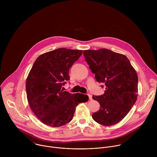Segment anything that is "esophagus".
Masks as SVG:
<instances>
[{"mask_svg":"<svg viewBox=\"0 0 157 157\" xmlns=\"http://www.w3.org/2000/svg\"><path fill=\"white\" fill-rule=\"evenodd\" d=\"M88 95V96H89V100H92L93 99V98H92V96L91 95V94H87Z\"/></svg>","mask_w":157,"mask_h":157,"instance_id":"1","label":"esophagus"}]
</instances>
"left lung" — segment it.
<instances>
[{
	"instance_id": "1",
	"label": "left lung",
	"mask_w": 157,
	"mask_h": 157,
	"mask_svg": "<svg viewBox=\"0 0 157 157\" xmlns=\"http://www.w3.org/2000/svg\"><path fill=\"white\" fill-rule=\"evenodd\" d=\"M83 55L89 68L95 74L96 81L105 86L104 94L93 96L101 107L92 117L104 126L117 124L126 116L137 101L136 71L126 56L105 48L84 50Z\"/></svg>"
}]
</instances>
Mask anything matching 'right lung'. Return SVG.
<instances>
[{
	"label": "right lung",
	"instance_id": "add662e5",
	"mask_svg": "<svg viewBox=\"0 0 157 157\" xmlns=\"http://www.w3.org/2000/svg\"><path fill=\"white\" fill-rule=\"evenodd\" d=\"M82 50L58 48L40 55L26 80L29 105L44 124L58 127L69 123L76 107L87 102V95L64 91L61 87L70 80L69 70Z\"/></svg>",
	"mask_w": 157,
	"mask_h": 157
}]
</instances>
